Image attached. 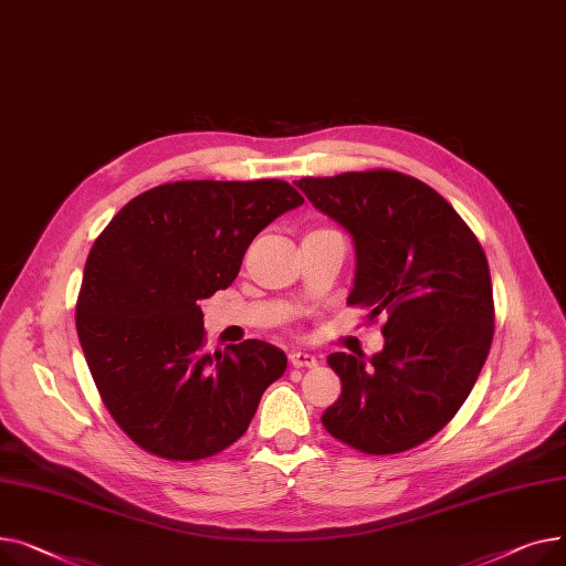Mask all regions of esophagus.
<instances>
[{
  "label": "esophagus",
  "mask_w": 566,
  "mask_h": 566,
  "mask_svg": "<svg viewBox=\"0 0 566 566\" xmlns=\"http://www.w3.org/2000/svg\"><path fill=\"white\" fill-rule=\"evenodd\" d=\"M290 365L292 368H315L317 356L308 352H290Z\"/></svg>",
  "instance_id": "esophagus-1"
}]
</instances>
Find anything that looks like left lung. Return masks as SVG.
Returning a JSON list of instances; mask_svg holds the SVG:
<instances>
[{
    "label": "left lung",
    "mask_w": 566,
    "mask_h": 566,
    "mask_svg": "<svg viewBox=\"0 0 566 566\" xmlns=\"http://www.w3.org/2000/svg\"><path fill=\"white\" fill-rule=\"evenodd\" d=\"M354 240L347 304L386 315L373 358L336 352L343 381L322 424L365 454L411 450L454 418L473 390L493 340L486 255L446 198L388 169L294 182Z\"/></svg>",
    "instance_id": "8db88e82"
}]
</instances>
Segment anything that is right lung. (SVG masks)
I'll return each instance as SVG.
<instances>
[{"instance_id": "right-lung-1", "label": "right lung", "mask_w": 566, "mask_h": 566, "mask_svg": "<svg viewBox=\"0 0 566 566\" xmlns=\"http://www.w3.org/2000/svg\"><path fill=\"white\" fill-rule=\"evenodd\" d=\"M304 203L283 180H182L139 193L99 232L77 336L112 418L150 454L198 461L235 443L287 368L264 340L208 354L201 298L238 279L258 232Z\"/></svg>"}]
</instances>
